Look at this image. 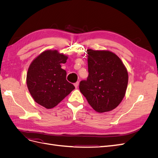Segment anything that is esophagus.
Returning a JSON list of instances; mask_svg holds the SVG:
<instances>
[{
    "instance_id": "esophagus-1",
    "label": "esophagus",
    "mask_w": 158,
    "mask_h": 158,
    "mask_svg": "<svg viewBox=\"0 0 158 158\" xmlns=\"http://www.w3.org/2000/svg\"><path fill=\"white\" fill-rule=\"evenodd\" d=\"M74 86H75V88H78V85H79V82H76V83H74Z\"/></svg>"
}]
</instances>
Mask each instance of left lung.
<instances>
[{
	"label": "left lung",
	"instance_id": "1",
	"mask_svg": "<svg viewBox=\"0 0 158 158\" xmlns=\"http://www.w3.org/2000/svg\"><path fill=\"white\" fill-rule=\"evenodd\" d=\"M86 80L80 82V92L95 111L115 109L125 95L128 75L120 58L109 51L89 49Z\"/></svg>",
	"mask_w": 158,
	"mask_h": 158
}]
</instances>
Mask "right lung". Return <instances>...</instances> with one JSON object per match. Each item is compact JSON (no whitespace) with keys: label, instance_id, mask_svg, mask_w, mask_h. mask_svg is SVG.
<instances>
[{"label":"right lung","instance_id":"right-lung-1","mask_svg":"<svg viewBox=\"0 0 158 158\" xmlns=\"http://www.w3.org/2000/svg\"><path fill=\"white\" fill-rule=\"evenodd\" d=\"M68 56L57 50L45 51L33 60L28 68L26 83L34 101L46 109L56 106L75 87L66 79L61 69Z\"/></svg>","mask_w":158,"mask_h":158}]
</instances>
